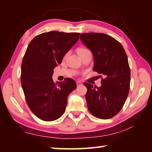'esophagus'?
Segmentation results:
<instances>
[{
    "instance_id": "esophagus-1",
    "label": "esophagus",
    "mask_w": 152,
    "mask_h": 152,
    "mask_svg": "<svg viewBox=\"0 0 152 152\" xmlns=\"http://www.w3.org/2000/svg\"><path fill=\"white\" fill-rule=\"evenodd\" d=\"M76 84H77V86H81L82 85V82H80V81H76Z\"/></svg>"
}]
</instances>
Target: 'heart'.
I'll list each match as a JSON object with an SVG mask.
<instances>
[{
	"instance_id": "1",
	"label": "heart",
	"mask_w": 152,
	"mask_h": 152,
	"mask_svg": "<svg viewBox=\"0 0 152 152\" xmlns=\"http://www.w3.org/2000/svg\"><path fill=\"white\" fill-rule=\"evenodd\" d=\"M82 50H85V49H79V50H78V51H82Z\"/></svg>"
}]
</instances>
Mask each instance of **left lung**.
I'll list each match as a JSON object with an SVG mask.
<instances>
[{"label": "left lung", "instance_id": "1", "mask_svg": "<svg viewBox=\"0 0 152 152\" xmlns=\"http://www.w3.org/2000/svg\"><path fill=\"white\" fill-rule=\"evenodd\" d=\"M80 39L92 53L93 70L104 78L99 88L84 83L87 107L95 117L110 119L122 109L129 91L131 72L127 54L118 41L104 33H82Z\"/></svg>", "mask_w": 152, "mask_h": 152}]
</instances>
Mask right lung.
I'll return each instance as SVG.
<instances>
[{
    "label": "right lung",
    "mask_w": 152,
    "mask_h": 152,
    "mask_svg": "<svg viewBox=\"0 0 152 152\" xmlns=\"http://www.w3.org/2000/svg\"><path fill=\"white\" fill-rule=\"evenodd\" d=\"M79 33L50 31L33 38L21 64V84L29 109L45 121H52L64 114L68 95L76 82L66 78L55 83L53 69L79 39Z\"/></svg>",
    "instance_id": "add662e5"
}]
</instances>
